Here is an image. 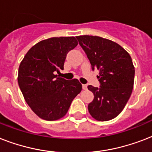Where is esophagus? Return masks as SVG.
Segmentation results:
<instances>
[{"label":"esophagus","mask_w":152,"mask_h":152,"mask_svg":"<svg viewBox=\"0 0 152 152\" xmlns=\"http://www.w3.org/2000/svg\"><path fill=\"white\" fill-rule=\"evenodd\" d=\"M82 88H83V90H87V89H88V85H87V84H83V85H82Z\"/></svg>","instance_id":"34e87169"}]
</instances>
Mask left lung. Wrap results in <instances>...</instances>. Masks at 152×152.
Returning <instances> with one entry per match:
<instances>
[{"instance_id":"left-lung-1","label":"left lung","mask_w":152,"mask_h":152,"mask_svg":"<svg viewBox=\"0 0 152 152\" xmlns=\"http://www.w3.org/2000/svg\"><path fill=\"white\" fill-rule=\"evenodd\" d=\"M91 69L99 71L100 88L88 85L94 99L88 111L95 120L106 121L123 110L132 94L135 69L129 53L114 42L99 36H77Z\"/></svg>"}]
</instances>
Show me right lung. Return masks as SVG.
<instances>
[{
	"label": "right lung",
	"instance_id": "1",
	"mask_svg": "<svg viewBox=\"0 0 152 152\" xmlns=\"http://www.w3.org/2000/svg\"><path fill=\"white\" fill-rule=\"evenodd\" d=\"M78 45L75 37L50 38L32 46L19 67L18 83L28 106L42 119L63 118L82 90L77 79L56 75L64 69L67 53Z\"/></svg>",
	"mask_w": 152,
	"mask_h": 152
}]
</instances>
